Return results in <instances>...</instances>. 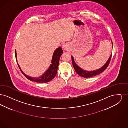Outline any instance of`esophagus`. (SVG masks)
Returning a JSON list of instances; mask_svg holds the SVG:
<instances>
[{
	"mask_svg": "<svg viewBox=\"0 0 128 128\" xmlns=\"http://www.w3.org/2000/svg\"><path fill=\"white\" fill-rule=\"evenodd\" d=\"M62 48L64 49V50H67L68 49V46H67V44H64L62 46Z\"/></svg>",
	"mask_w": 128,
	"mask_h": 128,
	"instance_id": "34e87169",
	"label": "esophagus"
}]
</instances>
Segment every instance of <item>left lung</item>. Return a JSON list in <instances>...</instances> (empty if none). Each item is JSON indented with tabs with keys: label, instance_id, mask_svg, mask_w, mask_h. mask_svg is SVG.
<instances>
[{
	"label": "left lung",
	"instance_id": "obj_1",
	"mask_svg": "<svg viewBox=\"0 0 128 128\" xmlns=\"http://www.w3.org/2000/svg\"><path fill=\"white\" fill-rule=\"evenodd\" d=\"M113 47V46H112ZM111 56L112 54L110 56L108 60L106 62V63L104 64L103 66L101 67V68L98 69L96 70H92V71H87L83 70L82 68L80 67L74 61V60L73 58V56H72V65H73V68L78 75H79L80 76H82L84 78H90L92 77L96 76L98 74L102 72H104L106 68L108 67L109 64H110V61L111 58Z\"/></svg>",
	"mask_w": 128,
	"mask_h": 128
}]
</instances>
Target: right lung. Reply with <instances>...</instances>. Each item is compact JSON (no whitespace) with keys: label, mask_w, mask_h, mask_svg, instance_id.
Here are the masks:
<instances>
[{"label":"right lung","mask_w":128,"mask_h":128,"mask_svg":"<svg viewBox=\"0 0 128 128\" xmlns=\"http://www.w3.org/2000/svg\"><path fill=\"white\" fill-rule=\"evenodd\" d=\"M63 52L61 47H59L55 50L52 56L51 64L50 65L48 69L39 77H32L30 76L26 75L25 73L23 72V71L22 70L20 67L18 65L17 62V53H16V50H15V57H16V59L17 62L18 67L21 72L24 75L25 77H26L28 79L32 82H35L39 83H46L51 81L55 77L56 75V74L59 65L60 59Z\"/></svg>","instance_id":"obj_1"}]
</instances>
